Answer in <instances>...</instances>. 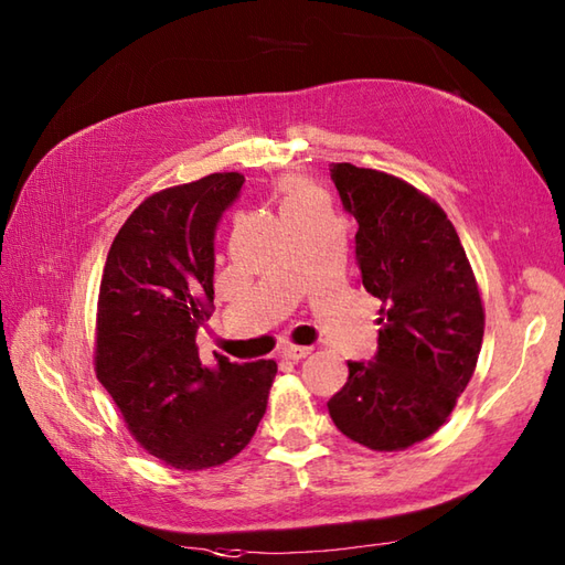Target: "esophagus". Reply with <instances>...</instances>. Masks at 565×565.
Here are the masks:
<instances>
[{"mask_svg":"<svg viewBox=\"0 0 565 565\" xmlns=\"http://www.w3.org/2000/svg\"><path fill=\"white\" fill-rule=\"evenodd\" d=\"M310 352H313V347H296V344L281 347V356L284 359H291V362H298V359H306Z\"/></svg>","mask_w":565,"mask_h":565,"instance_id":"34e87169","label":"esophagus"}]
</instances>
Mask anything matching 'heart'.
Wrapping results in <instances>:
<instances>
[{
	"label": "heart",
	"mask_w": 565,
	"mask_h": 565,
	"mask_svg": "<svg viewBox=\"0 0 565 565\" xmlns=\"http://www.w3.org/2000/svg\"><path fill=\"white\" fill-rule=\"evenodd\" d=\"M281 194H284V213L306 209V206H310V203L318 201L316 191L298 177L286 179V182L281 184Z\"/></svg>",
	"instance_id": "1"
}]
</instances>
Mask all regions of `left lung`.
Segmentation results:
<instances>
[{
  "label": "left lung",
  "instance_id": "left-lung-1",
  "mask_svg": "<svg viewBox=\"0 0 565 565\" xmlns=\"http://www.w3.org/2000/svg\"><path fill=\"white\" fill-rule=\"evenodd\" d=\"M330 177L359 225V279L381 298V330L374 359L347 362L350 379L328 411L369 449H407L447 423L473 376L481 294L451 221L423 191L350 162H332Z\"/></svg>",
  "mask_w": 565,
  "mask_h": 565
}]
</instances>
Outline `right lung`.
<instances>
[{"mask_svg":"<svg viewBox=\"0 0 565 565\" xmlns=\"http://www.w3.org/2000/svg\"><path fill=\"white\" fill-rule=\"evenodd\" d=\"M245 177L218 172L158 191L130 213L106 257L97 379L140 447L182 471L243 451L267 411L274 359L206 366L196 334L213 306V239Z\"/></svg>","mask_w":565,"mask_h":565,"instance_id":"1","label":"right lung"}]
</instances>
